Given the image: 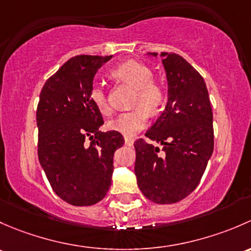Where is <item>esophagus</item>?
Masks as SVG:
<instances>
[{
	"mask_svg": "<svg viewBox=\"0 0 251 251\" xmlns=\"http://www.w3.org/2000/svg\"><path fill=\"white\" fill-rule=\"evenodd\" d=\"M125 140H126V146H131V145L134 144V140H133V139H131V138H126Z\"/></svg>",
	"mask_w": 251,
	"mask_h": 251,
	"instance_id": "obj_1",
	"label": "esophagus"
}]
</instances>
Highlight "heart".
I'll return each instance as SVG.
<instances>
[{
	"label": "heart",
	"mask_w": 251,
	"mask_h": 251,
	"mask_svg": "<svg viewBox=\"0 0 251 251\" xmlns=\"http://www.w3.org/2000/svg\"><path fill=\"white\" fill-rule=\"evenodd\" d=\"M111 75L118 81L129 83L136 89L133 105L138 107L128 112L120 113L107 123L110 129L131 138L146 126L149 112H157L162 107L165 99V92L163 87L152 81L153 74L151 69L139 61H126L112 69ZM90 100L100 113H110L111 107L108 104L107 93L100 81H95L92 84Z\"/></svg>",
	"instance_id": "b5f03b06"
}]
</instances>
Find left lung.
Instances as JSON below:
<instances>
[{"label":"left lung","instance_id":"8db88e82","mask_svg":"<svg viewBox=\"0 0 251 251\" xmlns=\"http://www.w3.org/2000/svg\"><path fill=\"white\" fill-rule=\"evenodd\" d=\"M157 53L147 56L157 58ZM168 84L163 112L135 147L136 181L143 195L157 204L182 201L202 179L213 154V111L203 77L182 56L161 53Z\"/></svg>","mask_w":251,"mask_h":251}]
</instances>
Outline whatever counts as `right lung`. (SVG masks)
I'll use <instances>...</instances> for the list:
<instances>
[{
  "label": "right lung",
  "mask_w": 251,
  "mask_h": 251,
  "mask_svg": "<svg viewBox=\"0 0 251 251\" xmlns=\"http://www.w3.org/2000/svg\"><path fill=\"white\" fill-rule=\"evenodd\" d=\"M111 58L74 56L48 78L40 94L38 159L54 192L76 206L93 205L106 196L113 154L125 144L118 131L99 130L104 121L90 100L94 76Z\"/></svg>",
  "instance_id": "add662e5"
}]
</instances>
